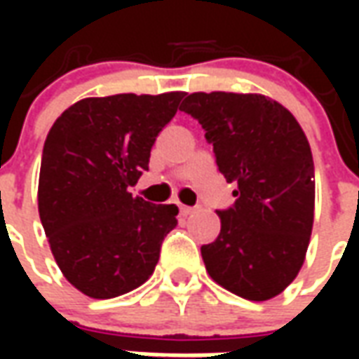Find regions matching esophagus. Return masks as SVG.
<instances>
[{
    "mask_svg": "<svg viewBox=\"0 0 359 359\" xmlns=\"http://www.w3.org/2000/svg\"><path fill=\"white\" fill-rule=\"evenodd\" d=\"M180 215H190V213H194V208H188V205H180Z\"/></svg>",
    "mask_w": 359,
    "mask_h": 359,
    "instance_id": "1",
    "label": "esophagus"
}]
</instances>
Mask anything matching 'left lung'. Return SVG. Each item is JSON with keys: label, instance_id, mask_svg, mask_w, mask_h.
I'll use <instances>...</instances> for the list:
<instances>
[{"label": "left lung", "instance_id": "left-lung-1", "mask_svg": "<svg viewBox=\"0 0 359 359\" xmlns=\"http://www.w3.org/2000/svg\"><path fill=\"white\" fill-rule=\"evenodd\" d=\"M180 111L198 118L213 144L233 208L217 211L221 233L202 246L210 277L254 302L292 283L308 252L316 179L306 134L290 111L262 94L194 92Z\"/></svg>", "mask_w": 359, "mask_h": 359}]
</instances>
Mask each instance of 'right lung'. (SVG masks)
<instances>
[{
    "label": "right lung",
    "mask_w": 359,
    "mask_h": 359,
    "mask_svg": "<svg viewBox=\"0 0 359 359\" xmlns=\"http://www.w3.org/2000/svg\"><path fill=\"white\" fill-rule=\"evenodd\" d=\"M184 92L84 97L53 123L43 144L38 211L65 278L95 300L144 285L161 242L177 226L175 203L128 192L144 171L157 134Z\"/></svg>",
    "instance_id": "add662e5"
}]
</instances>
